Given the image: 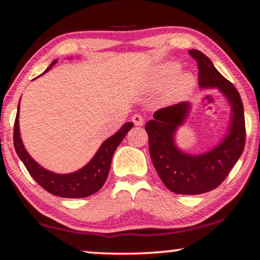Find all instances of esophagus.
Masks as SVG:
<instances>
[{"label": "esophagus", "instance_id": "obj_1", "mask_svg": "<svg viewBox=\"0 0 260 260\" xmlns=\"http://www.w3.org/2000/svg\"><path fill=\"white\" fill-rule=\"evenodd\" d=\"M133 122H134V124L136 126H141V125H143V123H144V120H143V118H142V116H140V115H134L133 116Z\"/></svg>", "mask_w": 260, "mask_h": 260}]
</instances>
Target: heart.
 Listing matches in <instances>:
<instances>
[{"label": "heart", "mask_w": 260, "mask_h": 260, "mask_svg": "<svg viewBox=\"0 0 260 260\" xmlns=\"http://www.w3.org/2000/svg\"><path fill=\"white\" fill-rule=\"evenodd\" d=\"M179 70V65L177 63H169V65L163 66L161 70L157 72L151 74L150 77L145 80L144 88L145 90L152 91L157 90L163 85V83L168 79L170 76H173L176 71ZM195 86V78L191 73L184 72L177 76L165 90H163L161 94V102L163 104H174L182 101L186 98L188 94L193 91Z\"/></svg>", "instance_id": "b5f03b06"}]
</instances>
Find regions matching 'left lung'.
Instances as JSON below:
<instances>
[{"label":"left lung","mask_w":260,"mask_h":260,"mask_svg":"<svg viewBox=\"0 0 260 260\" xmlns=\"http://www.w3.org/2000/svg\"><path fill=\"white\" fill-rule=\"evenodd\" d=\"M198 61L199 85L202 90L218 88L231 105L229 133L220 143L200 155L187 154L175 144V134L190 110L187 102L157 110L145 124L149 151L159 179L173 193L198 195L215 189L226 179L245 147L244 106L234 85L222 77L204 53L190 49Z\"/></svg>","instance_id":"left-lung-1"}]
</instances>
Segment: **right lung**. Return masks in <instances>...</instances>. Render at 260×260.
Instances as JSON below:
<instances>
[{
  "instance_id": "1",
  "label": "right lung",
  "mask_w": 260,
  "mask_h": 260,
  "mask_svg": "<svg viewBox=\"0 0 260 260\" xmlns=\"http://www.w3.org/2000/svg\"><path fill=\"white\" fill-rule=\"evenodd\" d=\"M56 61L58 60H54L45 72L51 70ZM19 110L20 104L17 106L15 124H14V147H15L16 154L23 162L30 176L48 193L60 198H86L101 189L108 179L115 150L123 141V138L125 137L127 131L134 126V123L131 122L124 124L115 135L103 142L101 148L98 149L91 161L81 169L71 174H56L41 167L27 152L20 137Z\"/></svg>"
}]
</instances>
